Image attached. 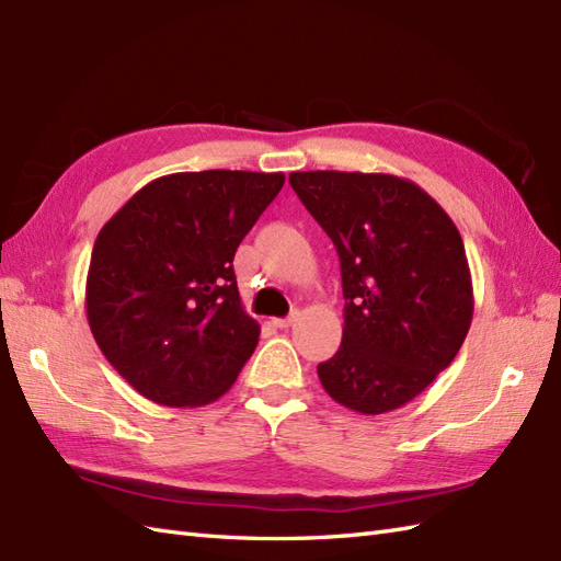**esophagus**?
Here are the masks:
<instances>
[{
  "instance_id": "esophagus-1",
  "label": "esophagus",
  "mask_w": 561,
  "mask_h": 561,
  "mask_svg": "<svg viewBox=\"0 0 561 561\" xmlns=\"http://www.w3.org/2000/svg\"><path fill=\"white\" fill-rule=\"evenodd\" d=\"M293 323H295V313L288 319H273V325H276V328H290Z\"/></svg>"
}]
</instances>
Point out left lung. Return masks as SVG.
Returning a JSON list of instances; mask_svg holds the SVG:
<instances>
[{"instance_id":"1","label":"left lung","mask_w":561,"mask_h":561,"mask_svg":"<svg viewBox=\"0 0 561 561\" xmlns=\"http://www.w3.org/2000/svg\"><path fill=\"white\" fill-rule=\"evenodd\" d=\"M290 185L343 273V343L317 368L323 390L359 414L404 407L453 364L473 319L457 226L400 175L295 171Z\"/></svg>"}]
</instances>
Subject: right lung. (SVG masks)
I'll list each match as a JSON object with an SVG mask.
<instances>
[{
    "mask_svg": "<svg viewBox=\"0 0 561 561\" xmlns=\"http://www.w3.org/2000/svg\"><path fill=\"white\" fill-rule=\"evenodd\" d=\"M283 173L185 171L138 190L102 226L85 283L90 331L142 398L202 407L236 383L259 343L233 256Z\"/></svg>",
    "mask_w": 561,
    "mask_h": 561,
    "instance_id": "add662e5",
    "label": "right lung"
}]
</instances>
